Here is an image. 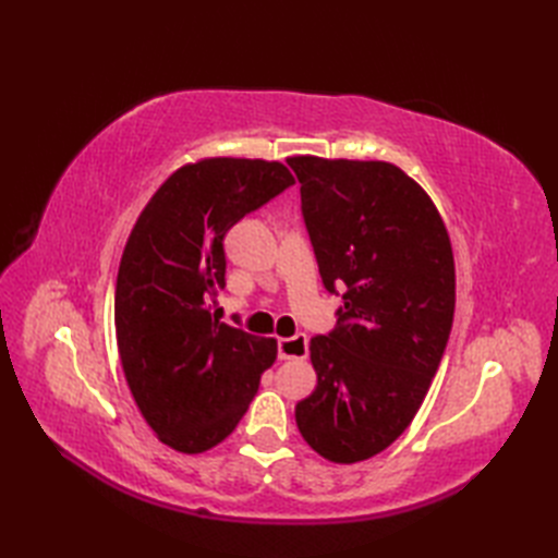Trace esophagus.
Listing matches in <instances>:
<instances>
[{
	"label": "esophagus",
	"mask_w": 558,
	"mask_h": 558,
	"mask_svg": "<svg viewBox=\"0 0 558 558\" xmlns=\"http://www.w3.org/2000/svg\"><path fill=\"white\" fill-rule=\"evenodd\" d=\"M279 359L281 361L307 359V337L295 335V337H289V340H279Z\"/></svg>",
	"instance_id": "1"
}]
</instances>
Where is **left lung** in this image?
Returning <instances> with one entry per match:
<instances>
[{"label": "left lung", "instance_id": "1", "mask_svg": "<svg viewBox=\"0 0 558 558\" xmlns=\"http://www.w3.org/2000/svg\"><path fill=\"white\" fill-rule=\"evenodd\" d=\"M320 279L344 307L316 335L305 442L332 463L373 459L412 424L440 367L456 307L449 232L430 195L384 160L291 156Z\"/></svg>", "mask_w": 558, "mask_h": 558}]
</instances>
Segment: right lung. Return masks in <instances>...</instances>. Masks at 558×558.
<instances>
[{
  "label": "right lung",
  "mask_w": 558,
  "mask_h": 558,
  "mask_svg": "<svg viewBox=\"0 0 558 558\" xmlns=\"http://www.w3.org/2000/svg\"><path fill=\"white\" fill-rule=\"evenodd\" d=\"M293 183L279 160L185 162L125 242L113 295L118 356L146 424L174 451L223 442L277 361L275 337L221 324L211 302L226 286V232Z\"/></svg>",
  "instance_id": "1"
}]
</instances>
